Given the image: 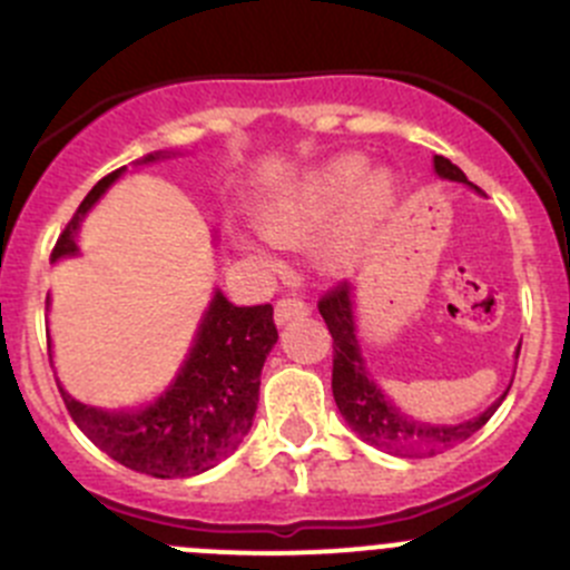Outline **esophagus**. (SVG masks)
I'll return each mask as SVG.
<instances>
[{
    "mask_svg": "<svg viewBox=\"0 0 570 570\" xmlns=\"http://www.w3.org/2000/svg\"><path fill=\"white\" fill-rule=\"evenodd\" d=\"M308 312H312V308H308V303L303 301V297L284 295L278 303H275V323H286V320L303 317V314Z\"/></svg>",
    "mask_w": 570,
    "mask_h": 570,
    "instance_id": "obj_1",
    "label": "esophagus"
}]
</instances>
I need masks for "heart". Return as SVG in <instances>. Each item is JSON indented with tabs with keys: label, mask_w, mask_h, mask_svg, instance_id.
<instances>
[{
	"label": "heart",
	"mask_w": 570,
	"mask_h": 570,
	"mask_svg": "<svg viewBox=\"0 0 570 570\" xmlns=\"http://www.w3.org/2000/svg\"><path fill=\"white\" fill-rule=\"evenodd\" d=\"M395 197L390 175H367L362 156H342L275 197L264 212V228L278 242H301L342 216L325 242L323 258L328 267L345 269L373 245L395 208Z\"/></svg>",
	"instance_id": "obj_1"
}]
</instances>
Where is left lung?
<instances>
[{"mask_svg":"<svg viewBox=\"0 0 570 570\" xmlns=\"http://www.w3.org/2000/svg\"><path fill=\"white\" fill-rule=\"evenodd\" d=\"M434 169L440 178L460 180V184H471L456 164L449 158L434 156ZM320 314H323L325 325L334 340V367H331V390H334V401L340 406L342 417L347 420L353 432L364 440V443L375 445V449L386 451L395 456H438L443 451L454 449V445L465 443L471 434H476L493 412L499 409L495 401L493 406L484 409L479 417L465 420L456 425H432L423 420L409 417L397 406H392L390 397L375 386V381L367 379L362 356H358L356 328H353V312H351V284L347 281H336L328 292H323L317 301ZM521 353V351H518Z\"/></svg>","mask_w":570,"mask_h":570,"instance_id":"1","label":"left lung"}]
</instances>
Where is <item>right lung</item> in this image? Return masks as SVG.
Here are the masks:
<instances>
[{"instance_id": "obj_1", "label": "right lung", "mask_w": 570, "mask_h": 570, "mask_svg": "<svg viewBox=\"0 0 570 570\" xmlns=\"http://www.w3.org/2000/svg\"><path fill=\"white\" fill-rule=\"evenodd\" d=\"M119 175L121 169L105 175L88 191L60 230L52 262L77 250L75 236L82 214ZM275 342L273 303L236 306L217 292L184 370L153 406L110 414L75 401L63 386L58 390L80 432L119 465L156 479L197 476L234 454L250 432L264 358Z\"/></svg>"}]
</instances>
